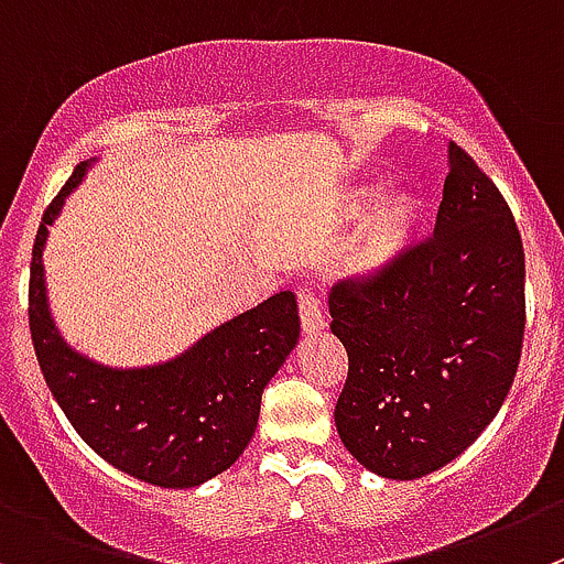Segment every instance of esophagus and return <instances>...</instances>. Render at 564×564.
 <instances>
[{"label": "esophagus", "instance_id": "obj_1", "mask_svg": "<svg viewBox=\"0 0 564 564\" xmlns=\"http://www.w3.org/2000/svg\"><path fill=\"white\" fill-rule=\"evenodd\" d=\"M299 315H302V329L307 332V335L321 332L326 326L324 313H321V299L315 296L310 288H302V291H299Z\"/></svg>", "mask_w": 564, "mask_h": 564}]
</instances>
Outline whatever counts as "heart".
I'll list each match as a JSON object with an SVG mask.
<instances>
[{"label": "heart", "instance_id": "heart-1", "mask_svg": "<svg viewBox=\"0 0 564 564\" xmlns=\"http://www.w3.org/2000/svg\"><path fill=\"white\" fill-rule=\"evenodd\" d=\"M421 218L423 198L412 187L395 185L373 193L348 243V271L359 279H377L395 268L415 240Z\"/></svg>", "mask_w": 564, "mask_h": 564}]
</instances>
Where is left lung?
I'll return each instance as SVG.
<instances>
[{
    "instance_id": "left-lung-1",
    "label": "left lung",
    "mask_w": 564,
    "mask_h": 564,
    "mask_svg": "<svg viewBox=\"0 0 564 564\" xmlns=\"http://www.w3.org/2000/svg\"><path fill=\"white\" fill-rule=\"evenodd\" d=\"M527 260L512 210L465 149L432 238L377 279L329 293L332 332L348 354L335 406L346 452L384 479H421L487 429L518 373Z\"/></svg>"
}]
</instances>
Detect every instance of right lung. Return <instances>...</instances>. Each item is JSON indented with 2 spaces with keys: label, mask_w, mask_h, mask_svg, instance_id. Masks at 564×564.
Returning <instances> with one entry per match:
<instances>
[{
  "label": "right lung",
  "mask_w": 564,
  "mask_h": 564,
  "mask_svg": "<svg viewBox=\"0 0 564 564\" xmlns=\"http://www.w3.org/2000/svg\"><path fill=\"white\" fill-rule=\"evenodd\" d=\"M77 165L46 207L30 262V332L37 366L79 437L112 468L158 487H196L249 446L260 399L299 340V304L279 291L207 332L185 354L147 368H107L74 351L46 302L50 224L83 182Z\"/></svg>",
  "instance_id": "1"
}]
</instances>
